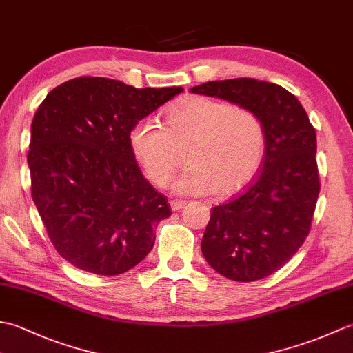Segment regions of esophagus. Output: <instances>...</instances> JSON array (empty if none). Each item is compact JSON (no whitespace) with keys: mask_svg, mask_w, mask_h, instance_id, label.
<instances>
[{"mask_svg":"<svg viewBox=\"0 0 353 353\" xmlns=\"http://www.w3.org/2000/svg\"><path fill=\"white\" fill-rule=\"evenodd\" d=\"M185 201H181V200H171L170 201V206H171V209L172 211H181L182 208H185Z\"/></svg>","mask_w":353,"mask_h":353,"instance_id":"34e87169","label":"esophagus"}]
</instances>
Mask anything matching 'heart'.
<instances>
[{"mask_svg":"<svg viewBox=\"0 0 353 353\" xmlns=\"http://www.w3.org/2000/svg\"><path fill=\"white\" fill-rule=\"evenodd\" d=\"M129 144L148 181L159 188L170 183L188 148V168L172 190L228 197L256 176L265 153V129L249 108L194 95L167 110V127L152 117L134 123Z\"/></svg>","mask_w":353,"mask_h":353,"instance_id":"1","label":"heart"}]
</instances>
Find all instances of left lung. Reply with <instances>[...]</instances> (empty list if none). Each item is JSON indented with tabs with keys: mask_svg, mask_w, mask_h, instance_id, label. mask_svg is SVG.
I'll list each match as a JSON object with an SVG mask.
<instances>
[{
	"mask_svg": "<svg viewBox=\"0 0 353 353\" xmlns=\"http://www.w3.org/2000/svg\"><path fill=\"white\" fill-rule=\"evenodd\" d=\"M191 92L249 108L264 124L261 172L243 194L212 209L201 239L216 273L262 279L287 264L310 234L320 192L316 129L294 95L264 80L208 81Z\"/></svg>",
	"mask_w": 353,
	"mask_h": 353,
	"instance_id": "obj_1",
	"label": "left lung"
}]
</instances>
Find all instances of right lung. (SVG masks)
Wrapping results in <instances>:
<instances>
[{
    "label": "right lung",
    "instance_id": "add662e5",
    "mask_svg": "<svg viewBox=\"0 0 353 353\" xmlns=\"http://www.w3.org/2000/svg\"><path fill=\"white\" fill-rule=\"evenodd\" d=\"M181 92L77 77L37 108L27 156L32 197L52 245L74 267L117 276L153 249L170 205L142 176L129 133Z\"/></svg>",
    "mask_w": 353,
    "mask_h": 353
}]
</instances>
